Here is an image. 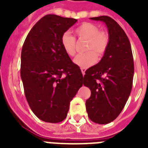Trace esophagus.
<instances>
[{
	"mask_svg": "<svg viewBox=\"0 0 148 148\" xmlns=\"http://www.w3.org/2000/svg\"><path fill=\"white\" fill-rule=\"evenodd\" d=\"M81 72H82V74H83V75H84V74H85L86 68H84V67H81Z\"/></svg>",
	"mask_w": 148,
	"mask_h": 148,
	"instance_id": "obj_1",
	"label": "esophagus"
}]
</instances>
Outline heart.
<instances>
[{
    "mask_svg": "<svg viewBox=\"0 0 148 148\" xmlns=\"http://www.w3.org/2000/svg\"><path fill=\"white\" fill-rule=\"evenodd\" d=\"M74 32L79 38L87 39L85 53H80L74 58V64L81 67H89L97 61V55L102 57L108 49L110 37L108 32L100 31L96 24L84 22L75 28ZM60 45L67 55L73 57L76 53V40L69 33L63 34Z\"/></svg>",
    "mask_w": 148,
    "mask_h": 148,
    "instance_id": "heart-1",
    "label": "heart"
}]
</instances>
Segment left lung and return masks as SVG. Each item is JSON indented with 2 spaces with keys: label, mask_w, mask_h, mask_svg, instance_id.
I'll list each match as a JSON object with an SVG mask.
<instances>
[{
  "label": "left lung",
  "mask_w": 148,
  "mask_h": 148,
  "mask_svg": "<svg viewBox=\"0 0 148 148\" xmlns=\"http://www.w3.org/2000/svg\"><path fill=\"white\" fill-rule=\"evenodd\" d=\"M104 22L110 41L97 64L88 68L84 85L90 88L86 110L93 122L108 124L116 119L128 99L133 84L134 59L127 36L114 20L108 16L90 17Z\"/></svg>",
  "instance_id": "obj_1"
}]
</instances>
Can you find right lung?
Returning a JSON list of instances; mask_svg holds the SVG:
<instances>
[{"label": "right lung", "instance_id": "1", "mask_svg": "<svg viewBox=\"0 0 148 148\" xmlns=\"http://www.w3.org/2000/svg\"><path fill=\"white\" fill-rule=\"evenodd\" d=\"M76 19L43 17L31 28L21 51V77L30 108L43 121L66 118L70 102L83 85V75L60 45V38Z\"/></svg>", "mask_w": 148, "mask_h": 148}]
</instances>
